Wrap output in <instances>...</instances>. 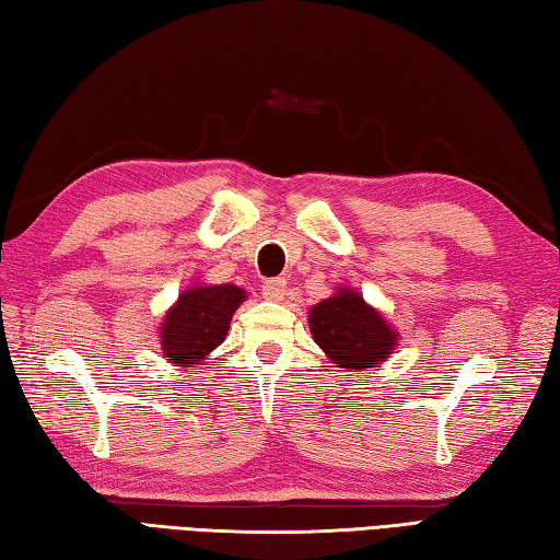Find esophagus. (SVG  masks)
<instances>
[{
  "instance_id": "esophagus-1",
  "label": "esophagus",
  "mask_w": 560,
  "mask_h": 560,
  "mask_svg": "<svg viewBox=\"0 0 560 560\" xmlns=\"http://www.w3.org/2000/svg\"><path fill=\"white\" fill-rule=\"evenodd\" d=\"M284 294H288V282L282 278H272L264 282V296L270 302H282Z\"/></svg>"
}]
</instances>
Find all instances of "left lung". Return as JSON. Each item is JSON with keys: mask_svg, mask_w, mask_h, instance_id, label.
<instances>
[{"mask_svg": "<svg viewBox=\"0 0 560 560\" xmlns=\"http://www.w3.org/2000/svg\"><path fill=\"white\" fill-rule=\"evenodd\" d=\"M314 343L336 368L364 372L386 362L398 346V330L358 290L340 284L310 310Z\"/></svg>", "mask_w": 560, "mask_h": 560, "instance_id": "obj_1", "label": "left lung"}]
</instances>
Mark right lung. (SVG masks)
Segmentation results:
<instances>
[{
	"label": "right lung",
	"mask_w": 560,
	"mask_h": 560,
	"mask_svg": "<svg viewBox=\"0 0 560 560\" xmlns=\"http://www.w3.org/2000/svg\"><path fill=\"white\" fill-rule=\"evenodd\" d=\"M246 300V290L232 282H192L168 306L159 324V343L174 368H190L210 358L224 343L234 312Z\"/></svg>",
	"instance_id": "1"
}]
</instances>
